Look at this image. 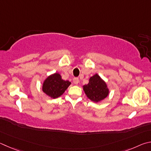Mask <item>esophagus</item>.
Listing matches in <instances>:
<instances>
[{"label": "esophagus", "mask_w": 151, "mask_h": 151, "mask_svg": "<svg viewBox=\"0 0 151 151\" xmlns=\"http://www.w3.org/2000/svg\"><path fill=\"white\" fill-rule=\"evenodd\" d=\"M73 81L74 84H76V85H78V84L79 83V79L78 78H74L73 80Z\"/></svg>", "instance_id": "34e87169"}]
</instances>
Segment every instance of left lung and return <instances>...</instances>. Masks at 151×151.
<instances>
[{
	"mask_svg": "<svg viewBox=\"0 0 151 151\" xmlns=\"http://www.w3.org/2000/svg\"><path fill=\"white\" fill-rule=\"evenodd\" d=\"M83 89L88 98L94 103L100 102L109 94L107 84L97 73L89 78V83L83 86Z\"/></svg>",
	"mask_w": 151,
	"mask_h": 151,
	"instance_id": "1",
	"label": "left lung"
}]
</instances>
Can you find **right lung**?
<instances>
[{
  "mask_svg": "<svg viewBox=\"0 0 151 151\" xmlns=\"http://www.w3.org/2000/svg\"><path fill=\"white\" fill-rule=\"evenodd\" d=\"M70 84V81L63 80L60 74L55 72L44 80L42 91L52 99H55L62 96Z\"/></svg>",
  "mask_w": 151,
  "mask_h": 151,
  "instance_id": "1",
  "label": "right lung"
}]
</instances>
